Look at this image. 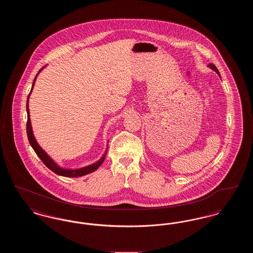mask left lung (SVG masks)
I'll list each match as a JSON object with an SVG mask.
<instances>
[{
    "label": "left lung",
    "instance_id": "left-lung-1",
    "mask_svg": "<svg viewBox=\"0 0 253 253\" xmlns=\"http://www.w3.org/2000/svg\"><path fill=\"white\" fill-rule=\"evenodd\" d=\"M208 67H210L211 70H213V71H215V72L219 75V77H220V73L218 71V69L216 68V66L214 65V64H212V63H210L209 65H208Z\"/></svg>",
    "mask_w": 253,
    "mask_h": 253
}]
</instances>
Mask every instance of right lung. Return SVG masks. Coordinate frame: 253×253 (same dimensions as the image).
I'll use <instances>...</instances> for the list:
<instances>
[{
    "mask_svg": "<svg viewBox=\"0 0 253 253\" xmlns=\"http://www.w3.org/2000/svg\"><path fill=\"white\" fill-rule=\"evenodd\" d=\"M43 68H45V66H43L36 75L35 79H34V82H33V84H32V88H31V91L29 93V95L27 96V101H26V112H27V123H26V132H27V137H28V140H29V143L31 145V147L33 148V150L35 151V153L37 154V156L41 158V160L43 162V164L50 169L53 172H55L56 174L60 175V176H65V177H80V176H84L86 175L88 173H91L93 171H95L96 169L98 167H100V165L103 163L105 157H106V154H107V151H108V144H107V148L104 152V154L102 155V157H100L97 161H96L95 163H92L88 166H84V167H82V168L79 169H68L63 168L60 166L56 161H54L51 157H49L47 155V153L39 145V143L37 142L36 138L34 136V133H33V130H32V125H31V121H30V115H29V108H28V102H29V96L31 95V92L33 90V87L35 85V82H36L37 77L40 73L42 72V70H43ZM109 141V140H108ZM107 141V142H108Z\"/></svg>",
    "mask_w": 253,
    "mask_h": 253,
    "instance_id": "right-lung-1",
    "label": "right lung"
}]
</instances>
